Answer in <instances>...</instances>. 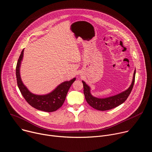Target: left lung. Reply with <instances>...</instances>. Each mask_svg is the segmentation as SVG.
Masks as SVG:
<instances>
[{
    "mask_svg": "<svg viewBox=\"0 0 152 152\" xmlns=\"http://www.w3.org/2000/svg\"><path fill=\"white\" fill-rule=\"evenodd\" d=\"M135 74L136 70L134 72L132 84L127 90L115 96L104 99L93 97L90 93V88L89 86L86 84L85 82L82 81L84 87V93L87 103L93 108L98 110H101V111H105V110H111L122 104L125 102V101H126L132 90L134 82Z\"/></svg>",
    "mask_w": 152,
    "mask_h": 152,
    "instance_id": "obj_1",
    "label": "left lung"
}]
</instances>
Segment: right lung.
I'll use <instances>...</instances> for the list:
<instances>
[{
	"instance_id": "1",
	"label": "right lung",
	"mask_w": 152,
	"mask_h": 152,
	"mask_svg": "<svg viewBox=\"0 0 152 152\" xmlns=\"http://www.w3.org/2000/svg\"><path fill=\"white\" fill-rule=\"evenodd\" d=\"M23 50L24 49H23L21 52L16 69L17 83L21 94L26 101L37 110H42V111L46 112H53L56 111L63 105L67 93L72 84L75 81L76 78L75 77L70 81L63 82L54 91L48 94L36 95L31 93L23 84L20 76L19 68L23 58Z\"/></svg>"
}]
</instances>
